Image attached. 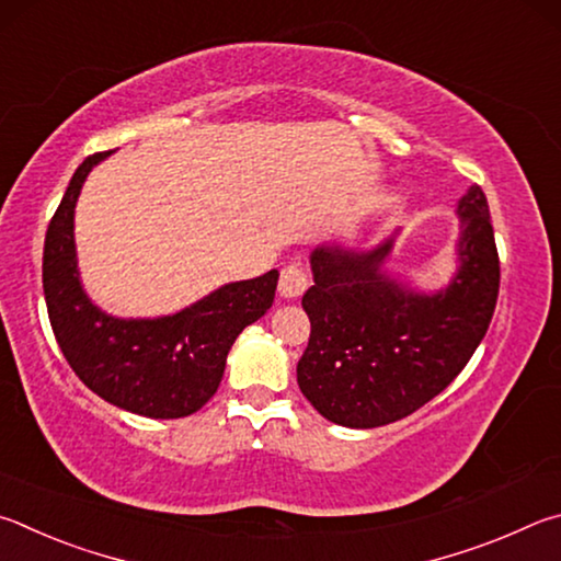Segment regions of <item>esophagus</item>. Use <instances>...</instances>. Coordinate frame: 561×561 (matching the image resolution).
<instances>
[{
    "label": "esophagus",
    "mask_w": 561,
    "mask_h": 561,
    "mask_svg": "<svg viewBox=\"0 0 561 561\" xmlns=\"http://www.w3.org/2000/svg\"><path fill=\"white\" fill-rule=\"evenodd\" d=\"M308 290V273L298 263H290L280 271L278 293L283 298H300Z\"/></svg>",
    "instance_id": "34e87169"
}]
</instances>
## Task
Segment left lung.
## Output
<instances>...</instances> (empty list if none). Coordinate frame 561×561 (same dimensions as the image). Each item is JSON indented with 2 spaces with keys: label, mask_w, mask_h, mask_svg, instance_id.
Segmentation results:
<instances>
[{
  "label": "left lung",
  "mask_w": 561,
  "mask_h": 561,
  "mask_svg": "<svg viewBox=\"0 0 561 561\" xmlns=\"http://www.w3.org/2000/svg\"><path fill=\"white\" fill-rule=\"evenodd\" d=\"M458 271L438 293L381 271L394 236L371 251L318 245L302 308L310 340L298 362L306 399L332 424L377 428L438 397L473 357L493 320L500 259L488 199L473 184L458 202Z\"/></svg>",
  "instance_id": "8db88e82"
}]
</instances>
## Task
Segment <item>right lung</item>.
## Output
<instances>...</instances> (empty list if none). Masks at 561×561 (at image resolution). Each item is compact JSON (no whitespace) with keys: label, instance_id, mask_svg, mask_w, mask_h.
<instances>
[{"label":"right lung","instance_id":"right-lung-1","mask_svg":"<svg viewBox=\"0 0 561 561\" xmlns=\"http://www.w3.org/2000/svg\"><path fill=\"white\" fill-rule=\"evenodd\" d=\"M107 154L85 157L48 224V320L66 362L98 397L150 419L190 416L219 389L233 340L273 306L278 271L229 283L164 318L123 320L95 308L78 273L73 211L88 172Z\"/></svg>","mask_w":561,"mask_h":561}]
</instances>
